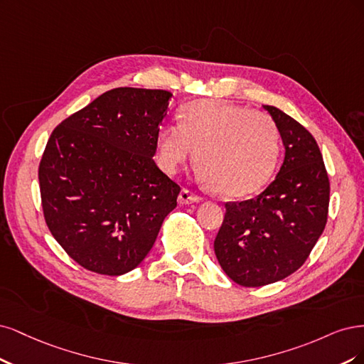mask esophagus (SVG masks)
I'll list each match as a JSON object with an SVG mask.
<instances>
[{
  "label": "esophagus",
  "instance_id": "34e87169",
  "mask_svg": "<svg viewBox=\"0 0 364 364\" xmlns=\"http://www.w3.org/2000/svg\"><path fill=\"white\" fill-rule=\"evenodd\" d=\"M201 195L195 193L193 191H189V189H183L178 195V203L180 204H193V203H199L201 201Z\"/></svg>",
  "mask_w": 364,
  "mask_h": 364
}]
</instances>
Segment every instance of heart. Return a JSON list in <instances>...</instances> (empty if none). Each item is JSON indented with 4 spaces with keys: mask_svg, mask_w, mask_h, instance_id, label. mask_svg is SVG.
<instances>
[{
    "mask_svg": "<svg viewBox=\"0 0 364 364\" xmlns=\"http://www.w3.org/2000/svg\"><path fill=\"white\" fill-rule=\"evenodd\" d=\"M193 154L199 175L219 193L248 196L272 177L279 157V133L271 116L262 112L199 100L184 105L178 124L165 125L157 136V157L165 172L175 173Z\"/></svg>",
    "mask_w": 364,
    "mask_h": 364,
    "instance_id": "heart-1",
    "label": "heart"
}]
</instances>
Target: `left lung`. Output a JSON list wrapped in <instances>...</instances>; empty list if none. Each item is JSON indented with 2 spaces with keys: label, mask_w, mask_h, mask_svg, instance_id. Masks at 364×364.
<instances>
[{
  "label": "left lung",
  "mask_w": 364,
  "mask_h": 364,
  "mask_svg": "<svg viewBox=\"0 0 364 364\" xmlns=\"http://www.w3.org/2000/svg\"><path fill=\"white\" fill-rule=\"evenodd\" d=\"M286 156L277 178L259 196L227 203L215 239L224 272L243 287H260L306 263L326 225L330 180L311 133L272 105Z\"/></svg>",
  "instance_id": "8db88e82"
}]
</instances>
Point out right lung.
<instances>
[{"mask_svg": "<svg viewBox=\"0 0 364 364\" xmlns=\"http://www.w3.org/2000/svg\"><path fill=\"white\" fill-rule=\"evenodd\" d=\"M172 93L116 87L58 124L39 163L46 225L74 262L122 275L142 262L180 186L152 160Z\"/></svg>", "mask_w": 364, "mask_h": 364, "instance_id": "1", "label": "right lung"}]
</instances>
